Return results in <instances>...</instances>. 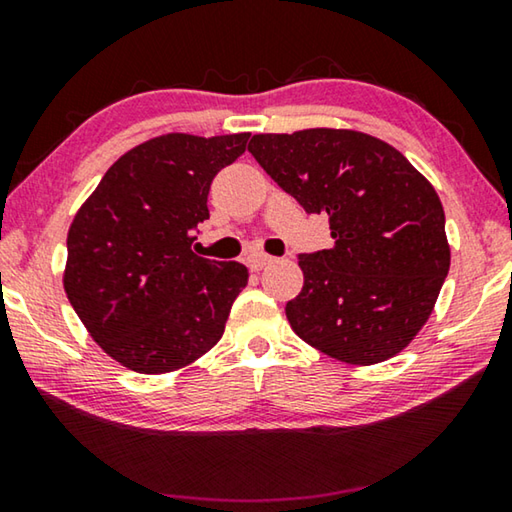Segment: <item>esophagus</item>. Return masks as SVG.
<instances>
[{"label": "esophagus", "mask_w": 512, "mask_h": 512, "mask_svg": "<svg viewBox=\"0 0 512 512\" xmlns=\"http://www.w3.org/2000/svg\"><path fill=\"white\" fill-rule=\"evenodd\" d=\"M271 262H273V257L262 255V253H250V255L246 257V264H248L250 271H262V268L268 266Z\"/></svg>", "instance_id": "34e87169"}]
</instances>
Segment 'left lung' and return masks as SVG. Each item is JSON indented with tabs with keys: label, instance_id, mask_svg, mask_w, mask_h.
I'll use <instances>...</instances> for the list:
<instances>
[{
	"label": "left lung",
	"instance_id": "8db88e82",
	"mask_svg": "<svg viewBox=\"0 0 512 512\" xmlns=\"http://www.w3.org/2000/svg\"><path fill=\"white\" fill-rule=\"evenodd\" d=\"M248 151L302 210L329 216L334 246L298 255L293 332L354 366L395 357L427 323L449 271L436 189L391 144L357 131L253 135Z\"/></svg>",
	"mask_w": 512,
	"mask_h": 512
}]
</instances>
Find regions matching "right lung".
<instances>
[{
	"label": "right lung",
	"instance_id": "obj_1",
	"mask_svg": "<svg viewBox=\"0 0 512 512\" xmlns=\"http://www.w3.org/2000/svg\"><path fill=\"white\" fill-rule=\"evenodd\" d=\"M250 133L162 135L112 164L67 235L65 293L92 339L144 375L187 366L223 336L248 268L192 253L216 173Z\"/></svg>",
	"mask_w": 512,
	"mask_h": 512
}]
</instances>
